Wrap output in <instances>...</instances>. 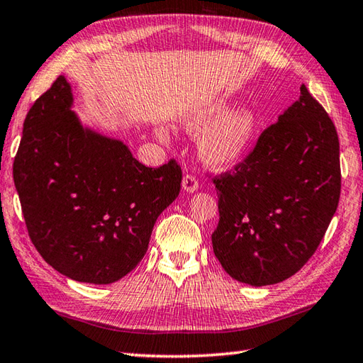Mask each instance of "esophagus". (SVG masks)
Listing matches in <instances>:
<instances>
[{
    "label": "esophagus",
    "mask_w": 363,
    "mask_h": 363,
    "mask_svg": "<svg viewBox=\"0 0 363 363\" xmlns=\"http://www.w3.org/2000/svg\"><path fill=\"white\" fill-rule=\"evenodd\" d=\"M182 186L184 191H186V193H196V191L199 189V182H197L196 177H193V175H184Z\"/></svg>",
    "instance_id": "34e87169"
}]
</instances>
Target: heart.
I'll return each instance as SVG.
<instances>
[{"mask_svg": "<svg viewBox=\"0 0 363 363\" xmlns=\"http://www.w3.org/2000/svg\"><path fill=\"white\" fill-rule=\"evenodd\" d=\"M183 125L191 133H201L202 160L210 167L224 170L235 167L246 160L261 128L259 115L248 107H237L229 111L228 102L215 101L191 111L183 117ZM156 134L161 139L167 138L164 129Z\"/></svg>", "mask_w": 363, "mask_h": 363, "instance_id": "1", "label": "heart"}]
</instances>
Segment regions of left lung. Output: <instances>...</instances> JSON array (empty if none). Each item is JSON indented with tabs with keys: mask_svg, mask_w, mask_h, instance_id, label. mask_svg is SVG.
<instances>
[{
	"mask_svg": "<svg viewBox=\"0 0 363 363\" xmlns=\"http://www.w3.org/2000/svg\"><path fill=\"white\" fill-rule=\"evenodd\" d=\"M213 182L220 223L211 243L223 269L256 288L281 283L308 262L337 211V129L302 85L235 172Z\"/></svg>",
	"mask_w": 363,
	"mask_h": 363,
	"instance_id": "left-lung-1",
	"label": "left lung"
}]
</instances>
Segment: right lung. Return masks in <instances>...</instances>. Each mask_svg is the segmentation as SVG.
Wrapping results in <instances>:
<instances>
[{"label": "right lung", "instance_id": "obj_1", "mask_svg": "<svg viewBox=\"0 0 363 363\" xmlns=\"http://www.w3.org/2000/svg\"><path fill=\"white\" fill-rule=\"evenodd\" d=\"M72 107L60 75L26 115L13 183L44 261L75 281L111 284L145 256L156 220L180 193L182 169L145 167Z\"/></svg>", "mask_w": 363, "mask_h": 363}]
</instances>
